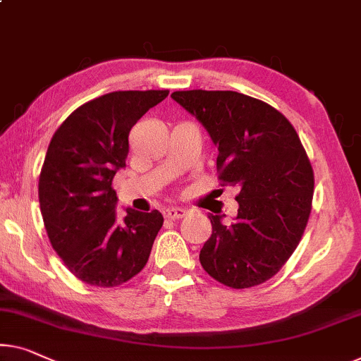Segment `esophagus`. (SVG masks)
Masks as SVG:
<instances>
[{"label":"esophagus","mask_w":361,"mask_h":361,"mask_svg":"<svg viewBox=\"0 0 361 361\" xmlns=\"http://www.w3.org/2000/svg\"><path fill=\"white\" fill-rule=\"evenodd\" d=\"M165 214H166V217L169 219H181V217H185L186 215V209H183V207H169L165 211Z\"/></svg>","instance_id":"esophagus-1"}]
</instances>
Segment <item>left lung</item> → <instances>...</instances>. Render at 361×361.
Returning <instances> with one entry per match:
<instances>
[{"label": "left lung", "instance_id": "8db88e82", "mask_svg": "<svg viewBox=\"0 0 361 361\" xmlns=\"http://www.w3.org/2000/svg\"><path fill=\"white\" fill-rule=\"evenodd\" d=\"M171 97L217 146L220 185L240 190L232 225L209 215L212 235L201 266L232 288L264 283L297 250L311 214L314 173L303 144L281 111L250 95L196 89Z\"/></svg>", "mask_w": 361, "mask_h": 361}]
</instances>
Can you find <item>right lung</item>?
I'll return each mask as SVG.
<instances>
[{
  "mask_svg": "<svg viewBox=\"0 0 361 361\" xmlns=\"http://www.w3.org/2000/svg\"><path fill=\"white\" fill-rule=\"evenodd\" d=\"M169 90H118L80 105L53 134L39 178L45 230L64 266L95 287H118L146 266L164 217L126 209L111 183L126 166L128 136Z\"/></svg>",
  "mask_w": 361,
  "mask_h": 361,
  "instance_id": "1",
  "label": "right lung"
}]
</instances>
